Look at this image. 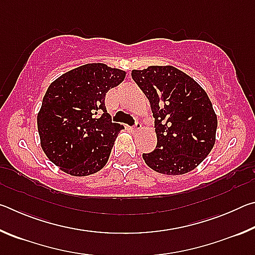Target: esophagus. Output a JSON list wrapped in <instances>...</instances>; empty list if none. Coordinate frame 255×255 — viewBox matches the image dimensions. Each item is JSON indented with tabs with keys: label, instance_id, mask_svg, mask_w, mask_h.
Returning a JSON list of instances; mask_svg holds the SVG:
<instances>
[{
	"label": "esophagus",
	"instance_id": "34e87169",
	"mask_svg": "<svg viewBox=\"0 0 255 255\" xmlns=\"http://www.w3.org/2000/svg\"><path fill=\"white\" fill-rule=\"evenodd\" d=\"M141 127V125H140V123L139 122H136L135 124H133L132 125V126H131V130H138V129H139Z\"/></svg>",
	"mask_w": 255,
	"mask_h": 255
}]
</instances>
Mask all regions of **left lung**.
I'll return each instance as SVG.
<instances>
[{
  "label": "left lung",
  "mask_w": 255,
  "mask_h": 255,
  "mask_svg": "<svg viewBox=\"0 0 255 255\" xmlns=\"http://www.w3.org/2000/svg\"><path fill=\"white\" fill-rule=\"evenodd\" d=\"M131 77L149 100L156 147L144 153L145 163L158 173L184 174L213 149L217 116L205 90L173 66H149Z\"/></svg>",
  "instance_id": "left-lung-1"
}]
</instances>
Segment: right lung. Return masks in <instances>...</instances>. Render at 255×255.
<instances>
[{"label":"right lung","instance_id":"add662e5","mask_svg":"<svg viewBox=\"0 0 255 255\" xmlns=\"http://www.w3.org/2000/svg\"><path fill=\"white\" fill-rule=\"evenodd\" d=\"M126 73L106 64L76 67L55 80L42 99L37 124L41 147L66 173L85 176L106 165L122 125L107 112L106 93Z\"/></svg>","mask_w":255,"mask_h":255}]
</instances>
